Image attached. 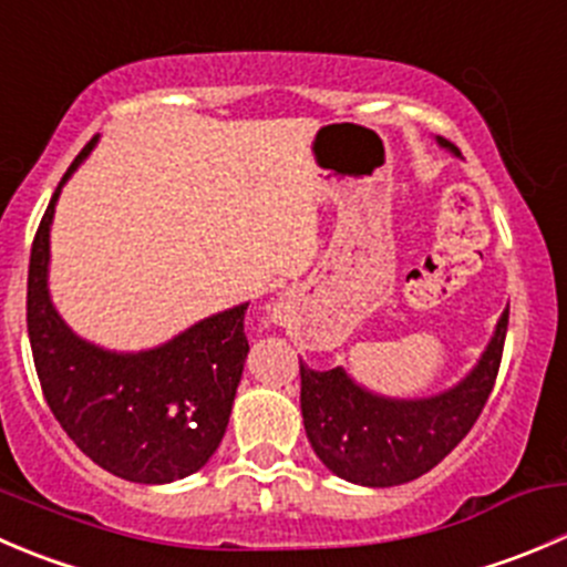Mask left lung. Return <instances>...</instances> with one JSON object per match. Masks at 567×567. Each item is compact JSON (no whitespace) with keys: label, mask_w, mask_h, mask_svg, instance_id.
Here are the masks:
<instances>
[{"label":"left lung","mask_w":567,"mask_h":567,"mask_svg":"<svg viewBox=\"0 0 567 567\" xmlns=\"http://www.w3.org/2000/svg\"><path fill=\"white\" fill-rule=\"evenodd\" d=\"M441 144H446L443 137ZM507 323L509 307L480 365L457 388L432 399H382L351 382L343 368L312 371L299 360L301 417L321 463L340 480L368 487L404 485L435 468L485 410Z\"/></svg>","instance_id":"left-lung-1"}]
</instances>
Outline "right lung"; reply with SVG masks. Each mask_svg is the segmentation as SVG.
I'll list each match as a JSON object with an SVG mask.
<instances>
[{"label":"right lung","instance_id":"obj_1","mask_svg":"<svg viewBox=\"0 0 567 567\" xmlns=\"http://www.w3.org/2000/svg\"><path fill=\"white\" fill-rule=\"evenodd\" d=\"M91 137L38 224L27 274V332L38 382L65 435L99 468L141 485L199 471L221 443L244 373L246 307L194 323L168 343L115 354L76 338L49 301V224L60 188L93 150Z\"/></svg>","mask_w":567,"mask_h":567}]
</instances>
